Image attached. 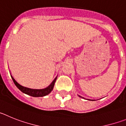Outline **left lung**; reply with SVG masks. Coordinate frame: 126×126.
<instances>
[{
	"instance_id": "obj_1",
	"label": "left lung",
	"mask_w": 126,
	"mask_h": 126,
	"mask_svg": "<svg viewBox=\"0 0 126 126\" xmlns=\"http://www.w3.org/2000/svg\"><path fill=\"white\" fill-rule=\"evenodd\" d=\"M80 96V97H81V98H84L82 97V96ZM88 100H89V99H88Z\"/></svg>"
}]
</instances>
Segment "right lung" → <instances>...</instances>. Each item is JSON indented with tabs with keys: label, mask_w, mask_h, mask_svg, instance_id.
I'll list each match as a JSON object with an SVG mask.
<instances>
[{
	"label": "right lung",
	"mask_w": 126,
	"mask_h": 126,
	"mask_svg": "<svg viewBox=\"0 0 126 126\" xmlns=\"http://www.w3.org/2000/svg\"><path fill=\"white\" fill-rule=\"evenodd\" d=\"M11 78L13 79V82L15 84V85L17 87V88L19 90H20L22 92H23L24 93L30 95V96H34V97H39V96H44L45 95H47L48 94H49L52 91L53 88V86H54V84H55V82L56 81V78L53 80V82L51 83V84L50 86H48L47 88L45 89H41V90H36V89H31L28 88L24 87L21 84H19L17 81H16L14 79L12 76H11Z\"/></svg>",
	"instance_id": "add662e5"
}]
</instances>
